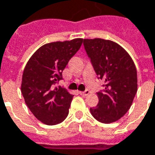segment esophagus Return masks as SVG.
Masks as SVG:
<instances>
[{"mask_svg": "<svg viewBox=\"0 0 155 155\" xmlns=\"http://www.w3.org/2000/svg\"><path fill=\"white\" fill-rule=\"evenodd\" d=\"M79 94H80L81 96H83V97H86L87 95H89V94H90V91H79Z\"/></svg>", "mask_w": 155, "mask_h": 155, "instance_id": "34e87169", "label": "esophagus"}]
</instances>
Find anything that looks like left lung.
Masks as SVG:
<instances>
[{
  "label": "left lung",
  "instance_id": "left-lung-1",
  "mask_svg": "<svg viewBox=\"0 0 155 155\" xmlns=\"http://www.w3.org/2000/svg\"><path fill=\"white\" fill-rule=\"evenodd\" d=\"M84 45L105 90L97 93L99 102L91 108L93 117L103 123L116 122L130 109L137 91V71L132 58L109 39H84Z\"/></svg>",
  "mask_w": 155,
  "mask_h": 155
}]
</instances>
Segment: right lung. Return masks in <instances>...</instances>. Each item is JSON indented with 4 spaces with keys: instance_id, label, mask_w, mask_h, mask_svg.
<instances>
[{
    "instance_id": "add662e5",
    "label": "right lung",
    "mask_w": 155,
    "mask_h": 155,
    "mask_svg": "<svg viewBox=\"0 0 155 155\" xmlns=\"http://www.w3.org/2000/svg\"><path fill=\"white\" fill-rule=\"evenodd\" d=\"M82 43L83 39L78 38L45 44L25 66L21 93L30 111L44 124L55 125L68 116L73 95L54 84L62 78L63 70Z\"/></svg>"
}]
</instances>
